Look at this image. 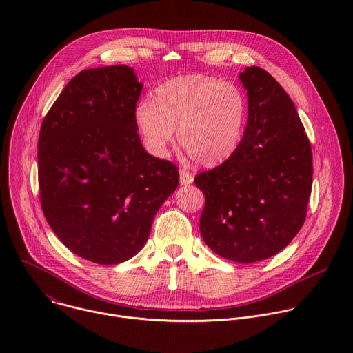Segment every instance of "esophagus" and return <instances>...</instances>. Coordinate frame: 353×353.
I'll list each match as a JSON object with an SVG mask.
<instances>
[{"label":"esophagus","instance_id":"1","mask_svg":"<svg viewBox=\"0 0 353 353\" xmlns=\"http://www.w3.org/2000/svg\"><path fill=\"white\" fill-rule=\"evenodd\" d=\"M194 181V176L190 173V172H187L185 169H181L180 170V183L183 184V185H188V184H191Z\"/></svg>","mask_w":353,"mask_h":353}]
</instances>
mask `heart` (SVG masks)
<instances>
[{
	"instance_id": "b5f03b06",
	"label": "heart",
	"mask_w": 353,
	"mask_h": 353,
	"mask_svg": "<svg viewBox=\"0 0 353 353\" xmlns=\"http://www.w3.org/2000/svg\"><path fill=\"white\" fill-rule=\"evenodd\" d=\"M247 116L244 93L233 83L184 75L162 83L154 100L135 108V123L150 154L165 157L179 128V143L196 163L215 166L240 143Z\"/></svg>"
}]
</instances>
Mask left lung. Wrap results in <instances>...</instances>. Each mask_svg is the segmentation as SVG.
I'll list each match as a JSON object with an SVG mask.
<instances>
[{
    "instance_id": "left-lung-1",
    "label": "left lung",
    "mask_w": 353,
    "mask_h": 353,
    "mask_svg": "<svg viewBox=\"0 0 353 353\" xmlns=\"http://www.w3.org/2000/svg\"><path fill=\"white\" fill-rule=\"evenodd\" d=\"M248 116L234 152L195 176L205 195L199 230L218 256L251 264L275 256L303 226L313 184L312 145L296 108L260 67L240 74Z\"/></svg>"
}]
</instances>
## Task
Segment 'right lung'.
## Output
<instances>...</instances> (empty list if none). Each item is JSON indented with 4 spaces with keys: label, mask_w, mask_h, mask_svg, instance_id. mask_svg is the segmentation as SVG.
<instances>
[{
    "label": "right lung",
    "mask_w": 353,
    "mask_h": 353,
    "mask_svg": "<svg viewBox=\"0 0 353 353\" xmlns=\"http://www.w3.org/2000/svg\"><path fill=\"white\" fill-rule=\"evenodd\" d=\"M142 90L127 65L83 70L43 119V214L77 256L103 265L134 257L179 185V168L149 155L135 123Z\"/></svg>",
    "instance_id": "1"
}]
</instances>
